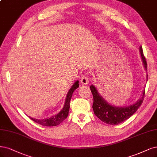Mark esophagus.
<instances>
[{
	"label": "esophagus",
	"instance_id": "esophagus-1",
	"mask_svg": "<svg viewBox=\"0 0 157 157\" xmlns=\"http://www.w3.org/2000/svg\"><path fill=\"white\" fill-rule=\"evenodd\" d=\"M80 82L82 85H86L88 83V77L86 75H82V77H80Z\"/></svg>",
	"mask_w": 157,
	"mask_h": 157
}]
</instances>
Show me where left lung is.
I'll return each instance as SVG.
<instances>
[{
	"instance_id": "left-lung-1",
	"label": "left lung",
	"mask_w": 157,
	"mask_h": 157,
	"mask_svg": "<svg viewBox=\"0 0 157 157\" xmlns=\"http://www.w3.org/2000/svg\"><path fill=\"white\" fill-rule=\"evenodd\" d=\"M140 52L142 58L144 67L147 70V62L144 55L142 46L140 47ZM147 78L148 75H147ZM90 90L94 97V104L92 108L95 115L102 121L112 125H118L132 116L138 110L139 107L142 105L145 96L144 90L142 98L136 103L129 106L120 108L112 106L108 103L98 94L97 89L93 85L90 86Z\"/></svg>"
}]
</instances>
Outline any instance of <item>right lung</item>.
Returning <instances> with one entry per match:
<instances>
[{
  "mask_svg": "<svg viewBox=\"0 0 157 157\" xmlns=\"http://www.w3.org/2000/svg\"><path fill=\"white\" fill-rule=\"evenodd\" d=\"M78 80L76 81L75 84L73 85L71 89L69 90V92L67 95V97L66 99V102H65V105L63 108V109L59 112L58 114L52 116L49 118H46L44 120H37V119H34L29 117L32 121L34 122L40 124V125L47 126V127H53L56 126L59 124L61 123L64 120H66V117L68 116L69 113V110L70 106V101H71L72 95L73 94V91L78 88Z\"/></svg>",
  "mask_w": 157,
  "mask_h": 157,
  "instance_id": "1",
  "label": "right lung"
}]
</instances>
